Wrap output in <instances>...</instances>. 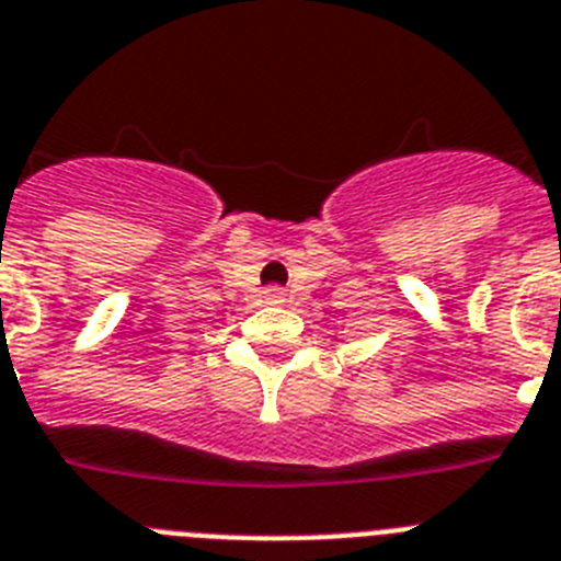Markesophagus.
<instances>
[{"mask_svg":"<svg viewBox=\"0 0 561 561\" xmlns=\"http://www.w3.org/2000/svg\"><path fill=\"white\" fill-rule=\"evenodd\" d=\"M265 296L271 301H282V299H285V290H282V287H267Z\"/></svg>","mask_w":561,"mask_h":561,"instance_id":"esophagus-1","label":"esophagus"}]
</instances>
